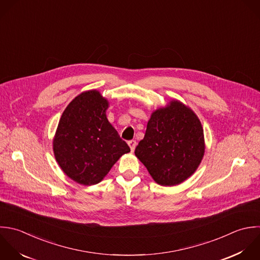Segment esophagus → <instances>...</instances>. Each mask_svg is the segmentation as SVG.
Here are the masks:
<instances>
[{"label":"esophagus","instance_id":"obj_1","mask_svg":"<svg viewBox=\"0 0 260 260\" xmlns=\"http://www.w3.org/2000/svg\"><path fill=\"white\" fill-rule=\"evenodd\" d=\"M127 144H128L129 148H131V151H132V152H134V151H135V149H136V147H137V142L133 140V141H129Z\"/></svg>","mask_w":260,"mask_h":260}]
</instances>
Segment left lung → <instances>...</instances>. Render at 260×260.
I'll return each mask as SVG.
<instances>
[{"mask_svg":"<svg viewBox=\"0 0 260 260\" xmlns=\"http://www.w3.org/2000/svg\"><path fill=\"white\" fill-rule=\"evenodd\" d=\"M205 150L200 118L190 107L173 99L152 112L135 155L156 183L174 186L197 171Z\"/></svg>","mask_w":260,"mask_h":260,"instance_id":"1","label":"left lung"}]
</instances>
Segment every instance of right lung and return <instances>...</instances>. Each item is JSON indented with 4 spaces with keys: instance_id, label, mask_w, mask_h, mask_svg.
Returning a JSON list of instances; mask_svg holds the SVG:
<instances>
[{
    "instance_id": "obj_1",
    "label": "right lung",
    "mask_w": 260,
    "mask_h": 260,
    "mask_svg": "<svg viewBox=\"0 0 260 260\" xmlns=\"http://www.w3.org/2000/svg\"><path fill=\"white\" fill-rule=\"evenodd\" d=\"M108 100L97 90L82 92L62 112L52 141L54 158L63 173L83 185L103 180L131 149L108 121Z\"/></svg>"
}]
</instances>
